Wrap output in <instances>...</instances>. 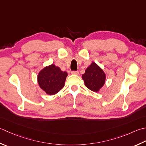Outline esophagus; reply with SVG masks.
Returning <instances> with one entry per match:
<instances>
[{
    "mask_svg": "<svg viewBox=\"0 0 146 146\" xmlns=\"http://www.w3.org/2000/svg\"><path fill=\"white\" fill-rule=\"evenodd\" d=\"M71 73L73 74V75H78V71H71Z\"/></svg>",
    "mask_w": 146,
    "mask_h": 146,
    "instance_id": "esophagus-1",
    "label": "esophagus"
}]
</instances>
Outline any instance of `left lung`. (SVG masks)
<instances>
[{"label": "left lung", "mask_w": 146, "mask_h": 146, "mask_svg": "<svg viewBox=\"0 0 146 146\" xmlns=\"http://www.w3.org/2000/svg\"><path fill=\"white\" fill-rule=\"evenodd\" d=\"M82 79L88 88L93 92H98L104 84L106 75L103 70L93 62L82 75Z\"/></svg>", "instance_id": "obj_1"}]
</instances>
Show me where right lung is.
Here are the masks:
<instances>
[{
	"label": "right lung",
	"mask_w": 146,
	"mask_h": 146,
	"mask_svg": "<svg viewBox=\"0 0 146 146\" xmlns=\"http://www.w3.org/2000/svg\"><path fill=\"white\" fill-rule=\"evenodd\" d=\"M67 75L66 71H62L52 64L40 71L38 82L40 88L47 94L54 95L64 87Z\"/></svg>",
	"instance_id": "add662e5"
}]
</instances>
